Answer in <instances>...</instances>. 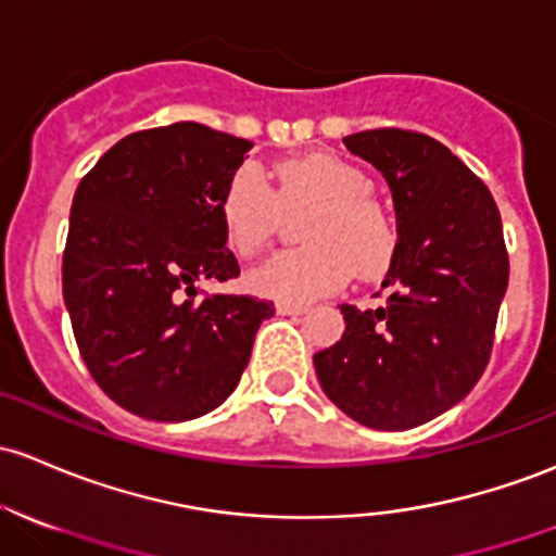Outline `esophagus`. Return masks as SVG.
<instances>
[{"mask_svg": "<svg viewBox=\"0 0 556 556\" xmlns=\"http://www.w3.org/2000/svg\"><path fill=\"white\" fill-rule=\"evenodd\" d=\"M278 315H302L307 313V304H296V302H278L276 304Z\"/></svg>", "mask_w": 556, "mask_h": 556, "instance_id": "1", "label": "esophagus"}]
</instances>
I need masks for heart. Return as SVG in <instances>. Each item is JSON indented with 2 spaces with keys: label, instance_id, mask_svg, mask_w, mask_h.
Here are the masks:
<instances>
[{
  "label": "heart",
  "instance_id": "obj_1",
  "mask_svg": "<svg viewBox=\"0 0 556 556\" xmlns=\"http://www.w3.org/2000/svg\"><path fill=\"white\" fill-rule=\"evenodd\" d=\"M273 190L252 164L236 169L219 195V225L236 254L252 256L270 241L280 212L309 208L296 252L273 254L249 273L254 294L278 302H313L355 276H379L397 249V228L371 199V177L350 161L326 153L280 161Z\"/></svg>",
  "mask_w": 556,
  "mask_h": 556
}]
</instances>
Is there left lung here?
Masks as SVG:
<instances>
[{
    "label": "left lung",
    "mask_w": 556,
    "mask_h": 556,
    "mask_svg": "<svg viewBox=\"0 0 556 556\" xmlns=\"http://www.w3.org/2000/svg\"><path fill=\"white\" fill-rule=\"evenodd\" d=\"M350 153L384 175L397 249L376 309L342 304L344 333L315 352L337 408L371 429H410L469 395L491 361L509 254L491 190L434 137L368 129Z\"/></svg>",
    "instance_id": "8db88e82"
}]
</instances>
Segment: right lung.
<instances>
[{"label":"right lung","instance_id":"add662e5","mask_svg":"<svg viewBox=\"0 0 556 556\" xmlns=\"http://www.w3.org/2000/svg\"><path fill=\"white\" fill-rule=\"evenodd\" d=\"M252 142L195 122L118 140L81 177L63 252V300L89 374L151 421H188L225 403L276 309L212 294L199 280L241 273L225 249L219 195Z\"/></svg>","mask_w":556,"mask_h":556}]
</instances>
